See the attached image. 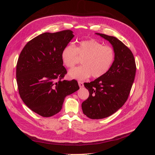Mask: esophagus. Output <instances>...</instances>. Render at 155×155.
<instances>
[{
  "instance_id": "1",
  "label": "esophagus",
  "mask_w": 155,
  "mask_h": 155,
  "mask_svg": "<svg viewBox=\"0 0 155 155\" xmlns=\"http://www.w3.org/2000/svg\"><path fill=\"white\" fill-rule=\"evenodd\" d=\"M78 84H79V87H83L84 86L83 83L82 81H78Z\"/></svg>"
}]
</instances>
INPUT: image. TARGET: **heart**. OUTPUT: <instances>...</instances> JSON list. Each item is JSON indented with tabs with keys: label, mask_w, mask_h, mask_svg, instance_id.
<instances>
[{
	"label": "heart",
	"mask_w": 155,
	"mask_h": 155,
	"mask_svg": "<svg viewBox=\"0 0 155 155\" xmlns=\"http://www.w3.org/2000/svg\"><path fill=\"white\" fill-rule=\"evenodd\" d=\"M62 61L68 68H73L82 59L83 65L69 72V76L78 80L91 76L97 78L105 74L110 68L115 58L114 49L103 45L95 39L81 41L77 47L72 44L66 45L61 54Z\"/></svg>",
	"instance_id": "heart-1"
}]
</instances>
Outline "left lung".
<instances>
[{"label":"left lung","mask_w":155,"mask_h":155,"mask_svg":"<svg viewBox=\"0 0 155 155\" xmlns=\"http://www.w3.org/2000/svg\"><path fill=\"white\" fill-rule=\"evenodd\" d=\"M109 41L115 58L104 76L85 83L89 96L82 103L84 114L91 119H102L113 114L127 100L134 80L137 66L131 50L115 37L96 33Z\"/></svg>","instance_id":"left-lung-1"}]
</instances>
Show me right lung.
I'll return each instance as SVG.
<instances>
[{"label":"right lung","instance_id":"1","mask_svg":"<svg viewBox=\"0 0 155 155\" xmlns=\"http://www.w3.org/2000/svg\"><path fill=\"white\" fill-rule=\"evenodd\" d=\"M73 37L70 30L44 33L28 42L18 56L16 78L20 97L43 117L58 113L64 97L79 88L75 79H63L67 71L61 54Z\"/></svg>","mask_w":155,"mask_h":155}]
</instances>
